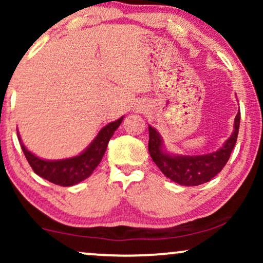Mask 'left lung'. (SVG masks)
Masks as SVG:
<instances>
[{
	"label": "left lung",
	"instance_id": "1",
	"mask_svg": "<svg viewBox=\"0 0 263 263\" xmlns=\"http://www.w3.org/2000/svg\"><path fill=\"white\" fill-rule=\"evenodd\" d=\"M240 111L237 114L233 133L222 147L202 156H174L163 149L164 142L156 128L148 125V152L160 171L171 181L181 185L195 186L210 182L228 163L238 136Z\"/></svg>",
	"mask_w": 263,
	"mask_h": 263
}]
</instances>
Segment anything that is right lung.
<instances>
[{"mask_svg": "<svg viewBox=\"0 0 263 263\" xmlns=\"http://www.w3.org/2000/svg\"><path fill=\"white\" fill-rule=\"evenodd\" d=\"M122 121H123V117L105 125L98 133V135L91 142V145L79 156L61 160H45L34 156L33 153L30 152L25 147L23 141H21L19 132L16 133L21 149H23L28 164L31 165L32 170L35 174L41 176L42 178L46 179V181L53 183V184L61 186H71L78 184V183H80L92 175L95 168L102 161L107 143H109L111 136L114 135L115 130L120 127Z\"/></svg>", "mask_w": 263, "mask_h": 263, "instance_id": "1", "label": "right lung"}]
</instances>
